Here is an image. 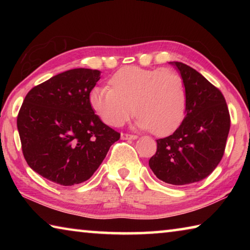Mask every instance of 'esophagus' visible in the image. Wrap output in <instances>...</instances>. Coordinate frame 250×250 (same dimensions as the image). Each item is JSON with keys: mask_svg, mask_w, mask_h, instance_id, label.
Masks as SVG:
<instances>
[{"mask_svg": "<svg viewBox=\"0 0 250 250\" xmlns=\"http://www.w3.org/2000/svg\"><path fill=\"white\" fill-rule=\"evenodd\" d=\"M121 139L122 140H137L138 137L133 134H126V133H121Z\"/></svg>", "mask_w": 250, "mask_h": 250, "instance_id": "34e87169", "label": "esophagus"}]
</instances>
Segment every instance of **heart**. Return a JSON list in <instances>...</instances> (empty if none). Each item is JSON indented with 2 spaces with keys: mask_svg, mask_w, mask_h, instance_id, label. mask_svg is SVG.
<instances>
[{
  "mask_svg": "<svg viewBox=\"0 0 250 250\" xmlns=\"http://www.w3.org/2000/svg\"><path fill=\"white\" fill-rule=\"evenodd\" d=\"M110 87L96 86L89 103L101 120L120 126L135 112V126L167 135L179 128L186 108L181 75L171 68L124 67L109 80Z\"/></svg>",
  "mask_w": 250,
  "mask_h": 250,
  "instance_id": "obj_1",
  "label": "heart"
}]
</instances>
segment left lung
I'll return each mask as SVG.
<instances>
[{"mask_svg": "<svg viewBox=\"0 0 250 250\" xmlns=\"http://www.w3.org/2000/svg\"><path fill=\"white\" fill-rule=\"evenodd\" d=\"M170 64L184 83L185 118L174 133L156 140L149 166L159 180L186 185L205 179L221 162L230 118L223 94L204 76L183 62Z\"/></svg>", "mask_w": 250, "mask_h": 250, "instance_id": "obj_1", "label": "left lung"}]
</instances>
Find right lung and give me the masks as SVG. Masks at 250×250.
<instances>
[{"label": "right lung", "instance_id": "add662e5", "mask_svg": "<svg viewBox=\"0 0 250 250\" xmlns=\"http://www.w3.org/2000/svg\"><path fill=\"white\" fill-rule=\"evenodd\" d=\"M100 71L76 68L34 87L18 116L24 158L54 183L71 186L90 179L120 133L104 125L89 103Z\"/></svg>", "mask_w": 250, "mask_h": 250}]
</instances>
